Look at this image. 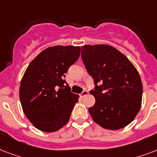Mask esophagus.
Here are the masks:
<instances>
[{"label": "esophagus", "instance_id": "1", "mask_svg": "<svg viewBox=\"0 0 157 157\" xmlns=\"http://www.w3.org/2000/svg\"><path fill=\"white\" fill-rule=\"evenodd\" d=\"M88 94V91L87 90H83L82 91V93L81 94V97H84V96H86Z\"/></svg>", "mask_w": 157, "mask_h": 157}]
</instances>
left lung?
Segmentation results:
<instances>
[{"label":"left lung","instance_id":"8db88e82","mask_svg":"<svg viewBox=\"0 0 157 157\" xmlns=\"http://www.w3.org/2000/svg\"><path fill=\"white\" fill-rule=\"evenodd\" d=\"M81 59L94 81L89 108L94 121L104 129H120L131 123L140 110L143 84L139 71L124 54L108 45L81 46Z\"/></svg>","mask_w":157,"mask_h":157}]
</instances>
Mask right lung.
Here are the masks:
<instances>
[{
    "label": "right lung",
    "instance_id": "add662e5",
    "mask_svg": "<svg viewBox=\"0 0 157 157\" xmlns=\"http://www.w3.org/2000/svg\"><path fill=\"white\" fill-rule=\"evenodd\" d=\"M81 54L80 46L56 45L38 54L21 80L23 112L36 129L54 132L68 122L79 95L71 92L65 73Z\"/></svg>",
    "mask_w": 157,
    "mask_h": 157
}]
</instances>
